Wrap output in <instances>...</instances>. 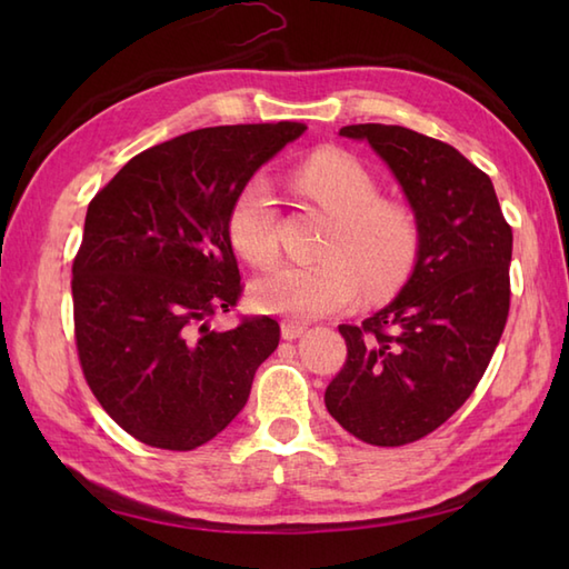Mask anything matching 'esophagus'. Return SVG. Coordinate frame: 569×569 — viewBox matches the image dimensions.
<instances>
[{"label": "esophagus", "mask_w": 569, "mask_h": 569, "mask_svg": "<svg viewBox=\"0 0 569 569\" xmlns=\"http://www.w3.org/2000/svg\"><path fill=\"white\" fill-rule=\"evenodd\" d=\"M306 332V325L298 322V320H283L281 322V337L283 340H296V337H300Z\"/></svg>", "instance_id": "34e87169"}]
</instances>
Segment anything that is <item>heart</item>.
I'll return each mask as SVG.
<instances>
[{"label":"heart","mask_w":569,"mask_h":569,"mask_svg":"<svg viewBox=\"0 0 569 569\" xmlns=\"http://www.w3.org/2000/svg\"><path fill=\"white\" fill-rule=\"evenodd\" d=\"M293 183L335 217L320 263H286L251 286L257 306L278 316L312 320L355 306L365 293H393L413 271L420 224L406 202L381 198L379 180L357 156L320 149L296 166ZM278 212L271 186L247 180L229 208L227 237L251 266L278 257Z\"/></svg>","instance_id":"b5f03b06"}]
</instances>
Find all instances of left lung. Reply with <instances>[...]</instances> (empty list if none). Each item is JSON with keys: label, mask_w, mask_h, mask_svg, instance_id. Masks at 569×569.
Listing matches in <instances>:
<instances>
[{"label": "left lung", "mask_w": 569, "mask_h": 569, "mask_svg": "<svg viewBox=\"0 0 569 569\" xmlns=\"http://www.w3.org/2000/svg\"><path fill=\"white\" fill-rule=\"evenodd\" d=\"M389 163L420 224L416 269L393 303L340 325L347 359L325 391L340 426L367 445L426 438L462 406L506 328L511 224L491 178L450 143L393 124H349Z\"/></svg>", "instance_id": "left-lung-1"}]
</instances>
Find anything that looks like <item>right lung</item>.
<instances>
[{
    "instance_id": "right-lung-1",
    "label": "right lung",
    "mask_w": 569,
    "mask_h": 569,
    "mask_svg": "<svg viewBox=\"0 0 569 569\" xmlns=\"http://www.w3.org/2000/svg\"><path fill=\"white\" fill-rule=\"evenodd\" d=\"M300 122L188 131L134 156L84 217L72 261L78 359L119 428L161 450H196L244 408L278 347L269 316L227 332L208 318L241 296L229 208Z\"/></svg>"
}]
</instances>
